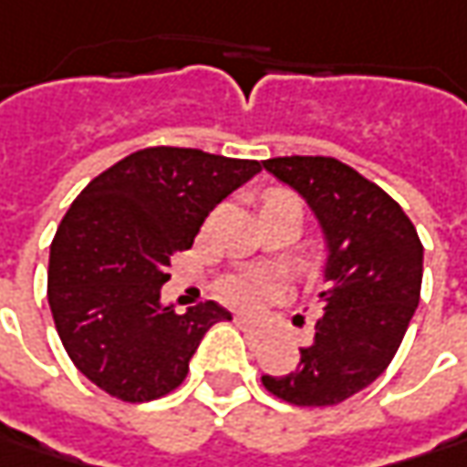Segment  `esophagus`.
I'll return each instance as SVG.
<instances>
[{
	"mask_svg": "<svg viewBox=\"0 0 467 467\" xmlns=\"http://www.w3.org/2000/svg\"><path fill=\"white\" fill-rule=\"evenodd\" d=\"M234 324L245 332L248 337H255V339H261V337H266V327H261L258 321L254 318H248V316H234Z\"/></svg>",
	"mask_w": 467,
	"mask_h": 467,
	"instance_id": "obj_1",
	"label": "esophagus"
}]
</instances>
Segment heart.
Listing matches in <instances>:
<instances>
[{"mask_svg":"<svg viewBox=\"0 0 467 467\" xmlns=\"http://www.w3.org/2000/svg\"><path fill=\"white\" fill-rule=\"evenodd\" d=\"M276 198H293V195L282 193V191H274L269 193L266 201H276ZM279 293L276 282H274L272 274L266 272H243V274H230L219 282V295L234 306V308H243V311H258L264 303L274 300Z\"/></svg>","mask_w":467,"mask_h":467,"instance_id":"b5f03b06","label":"heart"}]
</instances>
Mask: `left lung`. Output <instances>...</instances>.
<instances>
[{"instance_id":"1","label":"left lung","mask_w":467,"mask_h":467,"mask_svg":"<svg viewBox=\"0 0 467 467\" xmlns=\"http://www.w3.org/2000/svg\"><path fill=\"white\" fill-rule=\"evenodd\" d=\"M264 170L303 195L318 219L329 287L318 293L324 314L297 368L261 381L293 405H337L392 363L420 300L423 245L395 198L332 156H276Z\"/></svg>"}]
</instances>
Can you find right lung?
<instances>
[{
    "label": "right lung",
    "mask_w": 467,
    "mask_h": 467,
    "mask_svg": "<svg viewBox=\"0 0 467 467\" xmlns=\"http://www.w3.org/2000/svg\"><path fill=\"white\" fill-rule=\"evenodd\" d=\"M258 172L254 159L153 146L72 201L51 243L49 308L75 368L99 389L125 402L170 395L203 335L233 318L213 300L177 314L161 285L213 206Z\"/></svg>",
    "instance_id": "right-lung-1"
}]
</instances>
